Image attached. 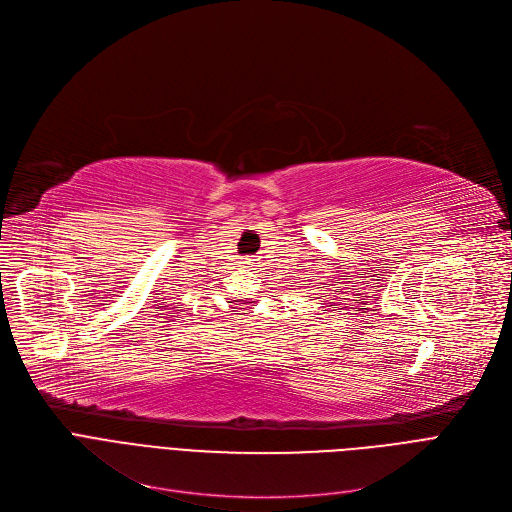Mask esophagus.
<instances>
[{
  "label": "esophagus",
  "mask_w": 512,
  "mask_h": 512,
  "mask_svg": "<svg viewBox=\"0 0 512 512\" xmlns=\"http://www.w3.org/2000/svg\"><path fill=\"white\" fill-rule=\"evenodd\" d=\"M242 264H246V266H250V264H254V260H252V258H242Z\"/></svg>",
  "instance_id": "obj_1"
}]
</instances>
